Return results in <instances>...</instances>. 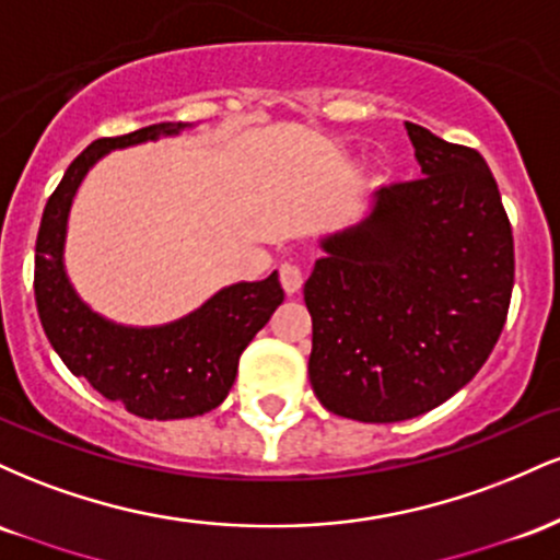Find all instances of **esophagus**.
<instances>
[{"mask_svg":"<svg viewBox=\"0 0 560 560\" xmlns=\"http://www.w3.org/2000/svg\"><path fill=\"white\" fill-rule=\"evenodd\" d=\"M279 279H281V287H284L287 294L300 292L302 284H305V268L294 260H284L279 266Z\"/></svg>","mask_w":560,"mask_h":560,"instance_id":"obj_1","label":"esophagus"}]
</instances>
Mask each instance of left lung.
<instances>
[{"label": "left lung", "instance_id": "1", "mask_svg": "<svg viewBox=\"0 0 560 560\" xmlns=\"http://www.w3.org/2000/svg\"><path fill=\"white\" fill-rule=\"evenodd\" d=\"M405 128L423 176L382 186L305 281L313 392L365 423L413 419L466 387L511 305V221L485 158Z\"/></svg>", "mask_w": 560, "mask_h": 560}]
</instances>
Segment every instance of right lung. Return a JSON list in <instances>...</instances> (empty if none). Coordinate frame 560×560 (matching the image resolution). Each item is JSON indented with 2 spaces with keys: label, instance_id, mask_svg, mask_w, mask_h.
Returning <instances> with one entry per match:
<instances>
[{
  "label": "right lung",
  "instance_id": "obj_1",
  "mask_svg": "<svg viewBox=\"0 0 560 560\" xmlns=\"http://www.w3.org/2000/svg\"><path fill=\"white\" fill-rule=\"evenodd\" d=\"M178 126L155 124L96 139L68 165L44 208L36 236L34 292L44 334L70 374L83 376L107 400L139 419H191L226 400L242 350L284 302L279 273L226 287L176 324L126 329L89 311L62 268L68 210L86 171L115 147L139 144Z\"/></svg>",
  "mask_w": 560,
  "mask_h": 560
}]
</instances>
